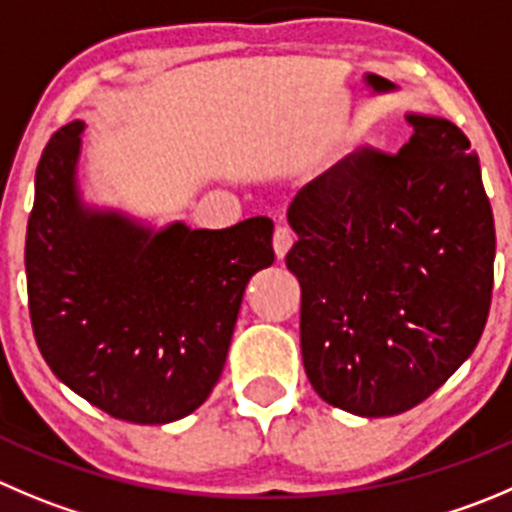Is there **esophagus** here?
Here are the masks:
<instances>
[{
	"label": "esophagus",
	"instance_id": "obj_1",
	"mask_svg": "<svg viewBox=\"0 0 512 512\" xmlns=\"http://www.w3.org/2000/svg\"><path fill=\"white\" fill-rule=\"evenodd\" d=\"M294 241H296V236H294V231H291V228H286V226L276 228V231H274L276 256H279V259H284L286 253H289V248L294 246Z\"/></svg>",
	"mask_w": 512,
	"mask_h": 512
}]
</instances>
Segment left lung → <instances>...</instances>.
<instances>
[{
    "label": "left lung",
    "instance_id": "1",
    "mask_svg": "<svg viewBox=\"0 0 512 512\" xmlns=\"http://www.w3.org/2000/svg\"><path fill=\"white\" fill-rule=\"evenodd\" d=\"M407 123L397 155L354 150L289 206L306 377L359 417L399 415L440 389L478 347L493 296L478 155L450 120Z\"/></svg>",
    "mask_w": 512,
    "mask_h": 512
}]
</instances>
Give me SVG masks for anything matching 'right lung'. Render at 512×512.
Masks as SVG:
<instances>
[{"label": "right lung", "instance_id": "1", "mask_svg": "<svg viewBox=\"0 0 512 512\" xmlns=\"http://www.w3.org/2000/svg\"><path fill=\"white\" fill-rule=\"evenodd\" d=\"M85 123L42 150L27 223L29 319L57 379L115 420L165 425L191 415L226 364L248 279L274 264V223L208 231L140 226L80 201Z\"/></svg>", "mask_w": 512, "mask_h": 512}]
</instances>
